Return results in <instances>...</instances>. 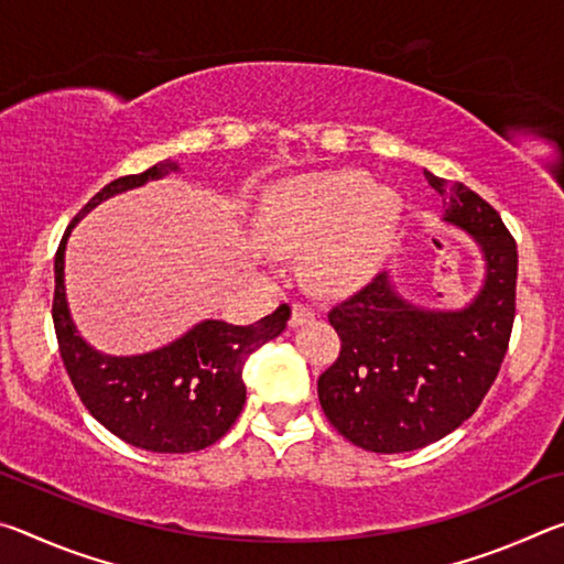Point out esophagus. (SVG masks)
<instances>
[{
	"label": "esophagus",
	"instance_id": "obj_1",
	"mask_svg": "<svg viewBox=\"0 0 564 564\" xmlns=\"http://www.w3.org/2000/svg\"><path fill=\"white\" fill-rule=\"evenodd\" d=\"M313 318H316V313H313V308H308V305L303 303H293V311H291V328H299L303 326V323H311Z\"/></svg>",
	"mask_w": 564,
	"mask_h": 564
}]
</instances>
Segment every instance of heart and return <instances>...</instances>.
Here are the masks:
<instances>
[{
  "label": "heart",
  "instance_id": "heart-1",
  "mask_svg": "<svg viewBox=\"0 0 564 564\" xmlns=\"http://www.w3.org/2000/svg\"><path fill=\"white\" fill-rule=\"evenodd\" d=\"M400 202L362 171H321L265 191L256 231L279 253H305V279L343 295L373 279L393 246Z\"/></svg>",
  "mask_w": 564,
  "mask_h": 564
}]
</instances>
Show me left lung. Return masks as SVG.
<instances>
[{
    "label": "left lung",
    "mask_w": 564,
    "mask_h": 564,
    "mask_svg": "<svg viewBox=\"0 0 564 564\" xmlns=\"http://www.w3.org/2000/svg\"><path fill=\"white\" fill-rule=\"evenodd\" d=\"M443 196V221L470 234L485 281L457 311L405 301L388 273L330 308L340 352L318 378L330 425L370 453H410L470 417L508 352L518 285V246L495 208L457 181L425 171Z\"/></svg>",
    "instance_id": "1"
}]
</instances>
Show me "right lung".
<instances>
[{"mask_svg": "<svg viewBox=\"0 0 564 564\" xmlns=\"http://www.w3.org/2000/svg\"><path fill=\"white\" fill-rule=\"evenodd\" d=\"M174 171L178 164L166 159L144 174L121 176L104 186L66 228L54 259L52 318L76 395L109 433L149 453H194L224 437L246 403L248 356L281 336L291 318V308L281 303L251 326L202 321L169 346L141 356H104L79 336L64 289V251L74 224L121 191Z\"/></svg>", "mask_w": 564, "mask_h": 564, "instance_id": "obj_1", "label": "right lung"}]
</instances>
